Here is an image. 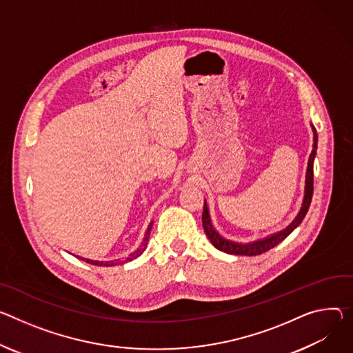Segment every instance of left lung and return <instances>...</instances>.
<instances>
[{
	"mask_svg": "<svg viewBox=\"0 0 353 353\" xmlns=\"http://www.w3.org/2000/svg\"><path fill=\"white\" fill-rule=\"evenodd\" d=\"M312 126V132H314V143H312V150L308 159V166H307V174H305V191H304V200L301 204V210L299 211L297 216L294 218V221L288 225L287 228L272 234L263 239H258L253 241L249 243H239V242H234L230 241L227 238H223L222 235L218 234V231L214 228L212 221L210 216V211L207 207V201H204V210H203V227L204 231L208 236V239L211 241V243L218 249L230 254H245V256H256V254H262L268 250H270L272 248H274L276 245H279L281 241H284L288 235H290L299 225L301 223V221L304 219L310 204H311V199H312V190H314V172H312V166H314V159L316 154V142H318V135L314 125Z\"/></svg>",
	"mask_w": 353,
	"mask_h": 353,
	"instance_id": "left-lung-1",
	"label": "left lung"
}]
</instances>
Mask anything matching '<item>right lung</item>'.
<instances>
[{
    "mask_svg": "<svg viewBox=\"0 0 353 353\" xmlns=\"http://www.w3.org/2000/svg\"><path fill=\"white\" fill-rule=\"evenodd\" d=\"M152 225H153V222H150V223H149V227H148V230H146V232H145V238H143V241H142L141 246H139L135 252H132L130 256H128V258H125V259H117V261L100 262V261L84 259V258H80V256H77V258H79V259H81V261H85V262H87V263H90V265H95V266H115V265H122V263H125V262H131V261L137 259L138 256H141V254L143 253V250L146 249V246H148V241H149V235H150V231H152Z\"/></svg>",
    "mask_w": 353,
    "mask_h": 353,
    "instance_id": "1",
    "label": "right lung"
}]
</instances>
